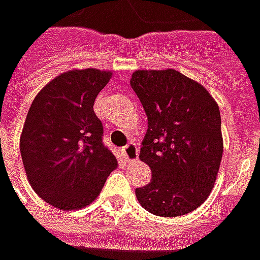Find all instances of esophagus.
Segmentation results:
<instances>
[{"mask_svg":"<svg viewBox=\"0 0 260 260\" xmlns=\"http://www.w3.org/2000/svg\"><path fill=\"white\" fill-rule=\"evenodd\" d=\"M123 153H124V157L128 162H134V161L139 158V148L136 146V143L130 141L127 146L123 147Z\"/></svg>","mask_w":260,"mask_h":260,"instance_id":"1","label":"esophagus"}]
</instances>
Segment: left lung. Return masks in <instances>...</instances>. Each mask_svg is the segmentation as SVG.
<instances>
[{
	"instance_id": "left-lung-1",
	"label": "left lung",
	"mask_w": 260,
	"mask_h": 260,
	"mask_svg": "<svg viewBox=\"0 0 260 260\" xmlns=\"http://www.w3.org/2000/svg\"><path fill=\"white\" fill-rule=\"evenodd\" d=\"M130 86L147 114L140 160L153 173L136 197L154 215H185L208 198L221 166L219 107L204 86L175 69L136 71Z\"/></svg>"
}]
</instances>
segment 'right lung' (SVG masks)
<instances>
[{
  "mask_svg": "<svg viewBox=\"0 0 260 260\" xmlns=\"http://www.w3.org/2000/svg\"><path fill=\"white\" fill-rule=\"evenodd\" d=\"M112 72L72 69L45 86L32 102L19 139L26 178L44 201L63 211L92 204L117 167L103 144L93 110Z\"/></svg>",
  "mask_w": 260,
  "mask_h": 260,
  "instance_id": "obj_1",
  "label": "right lung"
}]
</instances>
